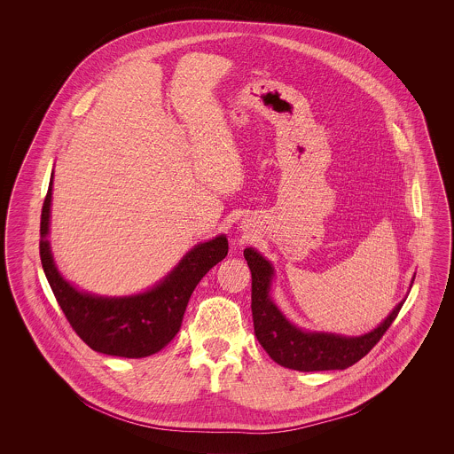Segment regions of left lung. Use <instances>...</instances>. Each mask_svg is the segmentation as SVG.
Masks as SVG:
<instances>
[{
  "mask_svg": "<svg viewBox=\"0 0 454 454\" xmlns=\"http://www.w3.org/2000/svg\"><path fill=\"white\" fill-rule=\"evenodd\" d=\"M243 255L252 272V317L255 337L272 361L289 369L308 372L346 369L356 364L380 342L405 302V300L398 302L381 324L363 335L348 337L332 332L302 330L284 317L270 296L276 276L274 265L252 247L245 248Z\"/></svg>",
  "mask_w": 454,
  "mask_h": 454,
  "instance_id": "1",
  "label": "left lung"
}]
</instances>
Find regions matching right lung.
<instances>
[{"instance_id": "1", "label": "right lung", "mask_w": 454, "mask_h": 454, "mask_svg": "<svg viewBox=\"0 0 454 454\" xmlns=\"http://www.w3.org/2000/svg\"><path fill=\"white\" fill-rule=\"evenodd\" d=\"M52 176L41 216V262L49 286L73 330L100 354L139 359L172 342L199 281L228 255V238L197 243L150 289L130 296H100L80 291L59 272L49 241Z\"/></svg>"}]
</instances>
